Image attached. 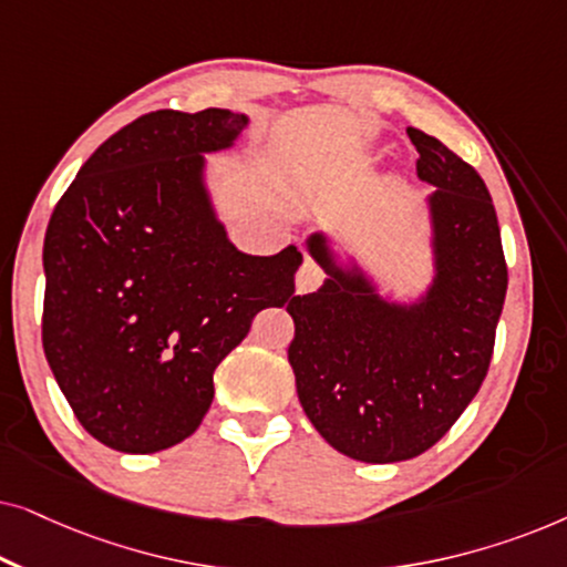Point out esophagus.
<instances>
[{"mask_svg":"<svg viewBox=\"0 0 567 567\" xmlns=\"http://www.w3.org/2000/svg\"><path fill=\"white\" fill-rule=\"evenodd\" d=\"M322 281H324V274H322V268L317 266V262H312V260L301 262V268L297 270V291L299 293L315 291Z\"/></svg>","mask_w":567,"mask_h":567,"instance_id":"esophagus-1","label":"esophagus"}]
</instances>
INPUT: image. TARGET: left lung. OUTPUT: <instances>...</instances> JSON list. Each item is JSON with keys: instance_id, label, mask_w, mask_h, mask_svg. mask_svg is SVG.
I'll return each mask as SVG.
<instances>
[{"instance_id": "left-lung-1", "label": "left lung", "mask_w": 567, "mask_h": 567, "mask_svg": "<svg viewBox=\"0 0 567 567\" xmlns=\"http://www.w3.org/2000/svg\"><path fill=\"white\" fill-rule=\"evenodd\" d=\"M417 177L429 198L433 281L400 305L351 260H338L328 235L307 250L328 278L289 301V363L309 423L340 454L369 464L405 462L456 423L487 374L508 268L498 216L477 169L417 128Z\"/></svg>"}]
</instances>
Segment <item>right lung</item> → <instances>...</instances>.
Segmentation results:
<instances>
[{
  "label": "right lung",
  "instance_id": "obj_1",
  "mask_svg": "<svg viewBox=\"0 0 567 567\" xmlns=\"http://www.w3.org/2000/svg\"><path fill=\"white\" fill-rule=\"evenodd\" d=\"M245 113H146L84 162L43 243V351L82 429L123 454L188 439L214 371L266 307L293 301L297 247L247 255L206 188L204 154Z\"/></svg>",
  "mask_w": 567,
  "mask_h": 567
}]
</instances>
